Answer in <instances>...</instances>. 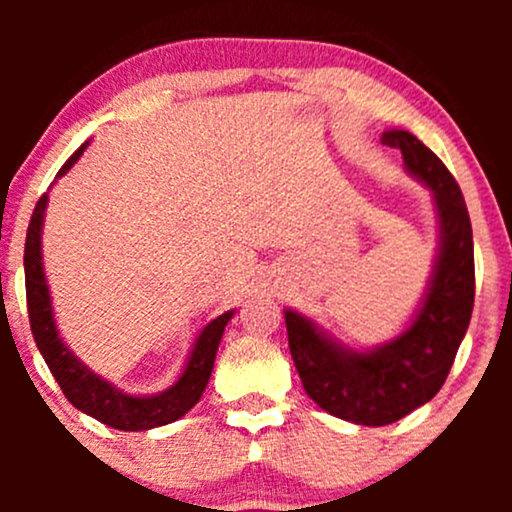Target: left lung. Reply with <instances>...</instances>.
<instances>
[{"label":"left lung","instance_id":"obj_1","mask_svg":"<svg viewBox=\"0 0 512 512\" xmlns=\"http://www.w3.org/2000/svg\"><path fill=\"white\" fill-rule=\"evenodd\" d=\"M380 142L402 151L407 173L431 190L438 219V255L407 330L356 351L298 310H284L291 358L308 397L358 426L395 424L438 395L474 308V240L460 185L411 132L390 129Z\"/></svg>","mask_w":512,"mask_h":512}]
</instances>
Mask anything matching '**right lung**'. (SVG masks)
Listing matches in <instances>:
<instances>
[{"label":"right lung","mask_w":512,"mask_h":512,"mask_svg":"<svg viewBox=\"0 0 512 512\" xmlns=\"http://www.w3.org/2000/svg\"><path fill=\"white\" fill-rule=\"evenodd\" d=\"M86 146L88 142L74 151V156L64 163L57 178L79 161ZM45 209H48V195L40 197L38 204H35L31 226H28L26 233V252H23L26 301L33 339L45 363H48L50 373L55 375L57 385L62 387L64 397L79 411L93 416V419L101 421L105 426L117 428V431H149V428L178 421L202 397L204 387H207L211 378V368H214L223 330H226L228 320H231L236 310H228V313L219 315L199 332L197 342L185 361V368H182L180 378L173 385L166 387L163 392H156V395H127L125 390L115 387L110 380L93 373L62 342L60 330L55 325L50 286L48 279H45L43 267V240H40V236H43Z\"/></svg>","instance_id":"add662e5"}]
</instances>
